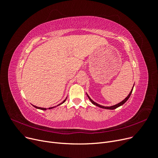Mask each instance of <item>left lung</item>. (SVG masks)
Listing matches in <instances>:
<instances>
[{
  "label": "left lung",
  "instance_id": "1",
  "mask_svg": "<svg viewBox=\"0 0 158 158\" xmlns=\"http://www.w3.org/2000/svg\"><path fill=\"white\" fill-rule=\"evenodd\" d=\"M133 88H134V86H133ZM133 88H132V89L131 90V91H130V92L129 93V94H128V95L127 96V97L124 99V100H123L121 102H119V103H118V104H116V105H113V106H102V105H99V104H98L97 102H94L90 98V96H89L87 94H86V95H87V96H88V99H89V100H90V101H91V102L92 104H94V105H95V106H99V107H100V108H105V109H108V110H114V109H115V108H118V107H119L120 106H121V105H123V104L124 103H125V102H127V101L129 99V98H130V95H131V94H132V90H133Z\"/></svg>",
  "mask_w": 158,
  "mask_h": 158
}]
</instances>
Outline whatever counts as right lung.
<instances>
[{
    "label": "right lung",
    "instance_id": "obj_1",
    "mask_svg": "<svg viewBox=\"0 0 158 158\" xmlns=\"http://www.w3.org/2000/svg\"><path fill=\"white\" fill-rule=\"evenodd\" d=\"M66 98H67V97H66ZM66 98L62 102H61V103H60V104H59L58 105H57L56 106H59V105H62L63 103H64V102L66 101ZM34 107L35 108H38V109H40V110H46L47 109H52V108H55V107H56V106H53V107H50V108H41V107H38V106H34V105H33Z\"/></svg>",
    "mask_w": 158,
    "mask_h": 158
}]
</instances>
